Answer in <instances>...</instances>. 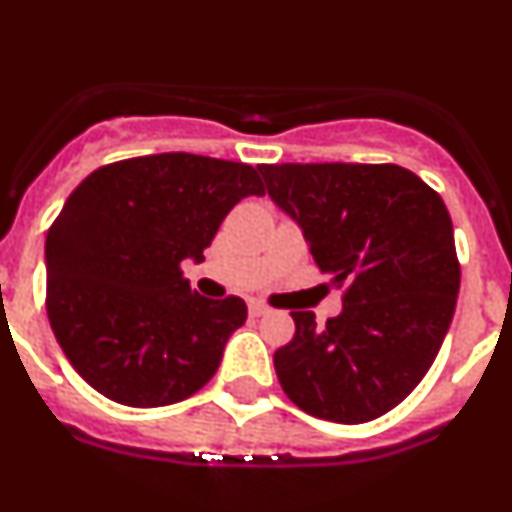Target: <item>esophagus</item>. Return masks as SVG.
I'll return each mask as SVG.
<instances>
[{
    "label": "esophagus",
    "instance_id": "obj_1",
    "mask_svg": "<svg viewBox=\"0 0 512 512\" xmlns=\"http://www.w3.org/2000/svg\"><path fill=\"white\" fill-rule=\"evenodd\" d=\"M270 313V308H267V305H262V303H257V300H252L250 303V315L252 318H262V315H267Z\"/></svg>",
    "mask_w": 512,
    "mask_h": 512
}]
</instances>
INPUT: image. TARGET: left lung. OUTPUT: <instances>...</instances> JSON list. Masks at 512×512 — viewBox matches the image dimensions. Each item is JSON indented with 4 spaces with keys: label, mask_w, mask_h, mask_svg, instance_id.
<instances>
[{
    "label": "left lung",
    "mask_w": 512,
    "mask_h": 512,
    "mask_svg": "<svg viewBox=\"0 0 512 512\" xmlns=\"http://www.w3.org/2000/svg\"><path fill=\"white\" fill-rule=\"evenodd\" d=\"M257 169L318 270L346 288L326 326L295 310V338L275 351L280 386L310 417L371 422L417 389L450 331L460 293L450 212L396 164Z\"/></svg>",
    "instance_id": "8db88e82"
}]
</instances>
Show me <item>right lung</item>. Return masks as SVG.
Returning <instances> with one entry per match:
<instances>
[{"mask_svg": "<svg viewBox=\"0 0 512 512\" xmlns=\"http://www.w3.org/2000/svg\"><path fill=\"white\" fill-rule=\"evenodd\" d=\"M265 186L252 166L154 154L100 166L47 232V318L73 369L123 407L197 394L242 323V298L194 293L181 262L204 260L219 224Z\"/></svg>", "mask_w": 512, "mask_h": 512, "instance_id": "right-lung-1", "label": "right lung"}]
</instances>
